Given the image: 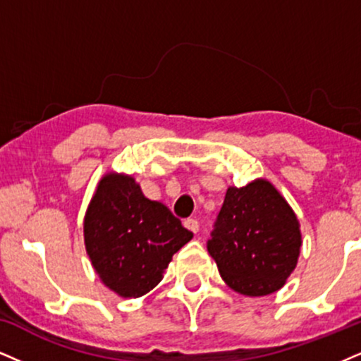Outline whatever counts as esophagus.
Wrapping results in <instances>:
<instances>
[{"label":"esophagus","instance_id":"esophagus-1","mask_svg":"<svg viewBox=\"0 0 361 361\" xmlns=\"http://www.w3.org/2000/svg\"><path fill=\"white\" fill-rule=\"evenodd\" d=\"M184 226L185 228H188L190 233H199V222L195 221V219H192V217H189V219H185L184 221Z\"/></svg>","mask_w":361,"mask_h":361}]
</instances>
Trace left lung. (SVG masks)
Instances as JSON below:
<instances>
[{"label": "left lung", "instance_id": "8db88e82", "mask_svg": "<svg viewBox=\"0 0 361 361\" xmlns=\"http://www.w3.org/2000/svg\"><path fill=\"white\" fill-rule=\"evenodd\" d=\"M300 247V222L271 182L257 179L228 189L207 251L231 289L246 296L281 289L296 268Z\"/></svg>", "mask_w": 361, "mask_h": 361}]
</instances>
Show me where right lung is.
<instances>
[{
  "mask_svg": "<svg viewBox=\"0 0 361 361\" xmlns=\"http://www.w3.org/2000/svg\"><path fill=\"white\" fill-rule=\"evenodd\" d=\"M87 255L102 283L122 298H139L162 281L172 256L192 239L162 202L135 179L109 172L97 185L85 221Z\"/></svg>",
  "mask_w": 361,
  "mask_h": 361,
  "instance_id": "1",
  "label": "right lung"
}]
</instances>
